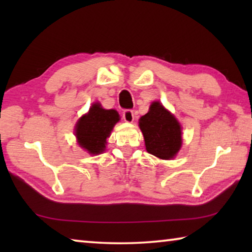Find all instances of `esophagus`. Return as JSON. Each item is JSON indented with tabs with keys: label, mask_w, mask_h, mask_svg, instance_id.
Segmentation results:
<instances>
[{
	"label": "esophagus",
	"mask_w": 252,
	"mask_h": 252,
	"mask_svg": "<svg viewBox=\"0 0 252 252\" xmlns=\"http://www.w3.org/2000/svg\"><path fill=\"white\" fill-rule=\"evenodd\" d=\"M123 120L127 123H132L134 120V113L132 110H125L123 111Z\"/></svg>",
	"instance_id": "esophagus-1"
}]
</instances>
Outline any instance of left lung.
<instances>
[{
  "instance_id": "8db88e82",
  "label": "left lung",
  "mask_w": 252,
  "mask_h": 252,
  "mask_svg": "<svg viewBox=\"0 0 252 252\" xmlns=\"http://www.w3.org/2000/svg\"><path fill=\"white\" fill-rule=\"evenodd\" d=\"M147 151L162 160L173 159L182 146L181 126L159 101L152 102L148 113L140 118Z\"/></svg>"
}]
</instances>
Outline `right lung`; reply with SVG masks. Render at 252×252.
Wrapping results in <instances>:
<instances>
[{"label":"right lung","instance_id":"add662e5","mask_svg":"<svg viewBox=\"0 0 252 252\" xmlns=\"http://www.w3.org/2000/svg\"><path fill=\"white\" fill-rule=\"evenodd\" d=\"M120 120L116 110H105L100 103H93L89 112L75 125V136L81 148L90 155H100L105 150L106 139Z\"/></svg>","mask_w":252,"mask_h":252}]
</instances>
